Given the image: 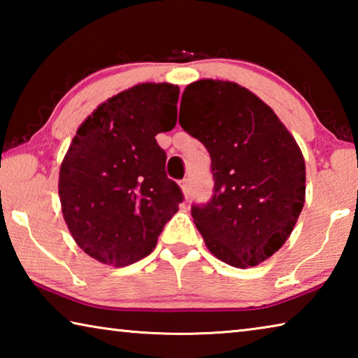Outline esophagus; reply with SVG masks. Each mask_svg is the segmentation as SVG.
<instances>
[{
    "mask_svg": "<svg viewBox=\"0 0 358 358\" xmlns=\"http://www.w3.org/2000/svg\"><path fill=\"white\" fill-rule=\"evenodd\" d=\"M180 187H181V191H183V196H185L186 199L189 197V192H191V187H189V180H187V178L181 180V181H180Z\"/></svg>",
    "mask_w": 358,
    "mask_h": 358,
    "instance_id": "obj_1",
    "label": "esophagus"
}]
</instances>
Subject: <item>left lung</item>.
I'll return each instance as SVG.
<instances>
[{
  "label": "left lung",
  "mask_w": 358,
  "mask_h": 358,
  "mask_svg": "<svg viewBox=\"0 0 358 358\" xmlns=\"http://www.w3.org/2000/svg\"><path fill=\"white\" fill-rule=\"evenodd\" d=\"M180 124L211 157L215 194L191 210L208 251L237 268L262 264L286 243L305 205L299 143L273 108L227 80L187 85Z\"/></svg>",
  "instance_id": "1"
}]
</instances>
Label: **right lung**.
<instances>
[{
	"label": "right lung",
	"mask_w": 358,
	"mask_h": 358,
	"mask_svg": "<svg viewBox=\"0 0 358 358\" xmlns=\"http://www.w3.org/2000/svg\"><path fill=\"white\" fill-rule=\"evenodd\" d=\"M180 88L138 83L102 102L78 126L59 167L68 229L90 257L126 266L155 250L183 201L166 175L156 134L177 124Z\"/></svg>",
	"instance_id": "1"
}]
</instances>
